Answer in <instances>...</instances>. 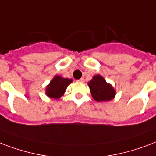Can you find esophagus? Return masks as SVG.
Segmentation results:
<instances>
[{"label": "esophagus", "instance_id": "34e87169", "mask_svg": "<svg viewBox=\"0 0 156 156\" xmlns=\"http://www.w3.org/2000/svg\"><path fill=\"white\" fill-rule=\"evenodd\" d=\"M78 81H79V82H81V83H83V82H84V78H80V79L79 80H78Z\"/></svg>", "mask_w": 156, "mask_h": 156}]
</instances>
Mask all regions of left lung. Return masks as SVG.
I'll return each mask as SVG.
<instances>
[{"instance_id":"8db88e82","label":"left lung","mask_w":156,"mask_h":156,"mask_svg":"<svg viewBox=\"0 0 156 156\" xmlns=\"http://www.w3.org/2000/svg\"><path fill=\"white\" fill-rule=\"evenodd\" d=\"M93 98L97 102H108L115 97L116 92L101 75H95L88 82Z\"/></svg>"}]
</instances>
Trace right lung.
I'll list each match as a JSON object with an SVG mask.
<instances>
[{"mask_svg": "<svg viewBox=\"0 0 156 156\" xmlns=\"http://www.w3.org/2000/svg\"><path fill=\"white\" fill-rule=\"evenodd\" d=\"M72 82V79L55 76L45 89V94L50 98L58 99L64 94L67 86Z\"/></svg>", "mask_w": 156, "mask_h": 156, "instance_id": "right-lung-1", "label": "right lung"}]
</instances>
